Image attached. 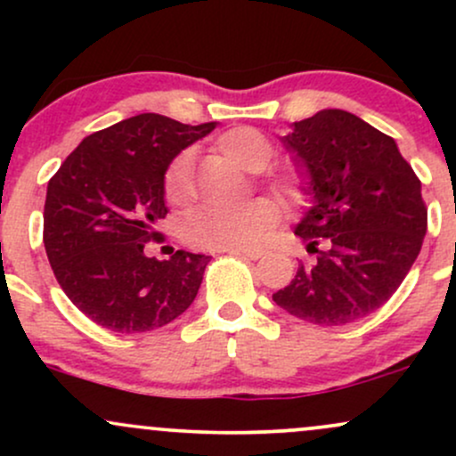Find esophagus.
Here are the masks:
<instances>
[{"mask_svg": "<svg viewBox=\"0 0 456 456\" xmlns=\"http://www.w3.org/2000/svg\"><path fill=\"white\" fill-rule=\"evenodd\" d=\"M221 253H232V255H242L246 259H261L264 257V250L259 248H227V250H221Z\"/></svg>", "mask_w": 456, "mask_h": 456, "instance_id": "obj_1", "label": "esophagus"}]
</instances>
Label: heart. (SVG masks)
<instances>
[{
  "instance_id": "heart-1",
  "label": "heart",
  "mask_w": 456,
  "mask_h": 456,
  "mask_svg": "<svg viewBox=\"0 0 456 456\" xmlns=\"http://www.w3.org/2000/svg\"><path fill=\"white\" fill-rule=\"evenodd\" d=\"M216 148L223 156L246 171H259L274 156V143L257 128L240 126L223 133L216 139ZM268 184L285 201L296 203L302 197V182L296 171L282 169L268 175ZM162 192L171 206H184L192 195L191 159L180 154L167 167L162 177ZM281 223L279 203L268 197L250 199L232 210H203L192 212L186 218L182 235L191 246L206 250L250 248L257 246L276 224Z\"/></svg>"
}]
</instances>
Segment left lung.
Instances as JSON below:
<instances>
[{"label":"left lung","instance_id":"left-lung-1","mask_svg":"<svg viewBox=\"0 0 456 456\" xmlns=\"http://www.w3.org/2000/svg\"><path fill=\"white\" fill-rule=\"evenodd\" d=\"M282 143L308 177L313 206L296 235L317 261L302 264L272 300L317 326L358 322L390 300L420 253V180L395 139L341 109L294 122Z\"/></svg>","mask_w":456,"mask_h":456}]
</instances>
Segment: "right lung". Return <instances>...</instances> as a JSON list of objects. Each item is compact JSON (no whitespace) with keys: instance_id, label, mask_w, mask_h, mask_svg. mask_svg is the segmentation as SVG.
<instances>
[{"instance_id":"add662e5","label":"right lung","mask_w":456,"mask_h":456,"mask_svg":"<svg viewBox=\"0 0 456 456\" xmlns=\"http://www.w3.org/2000/svg\"><path fill=\"white\" fill-rule=\"evenodd\" d=\"M216 124L141 113L78 143L49 180L45 248L64 294L83 315L119 334L148 332L195 300L208 255H145L167 216L162 177L169 162Z\"/></svg>"}]
</instances>
